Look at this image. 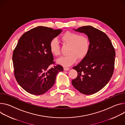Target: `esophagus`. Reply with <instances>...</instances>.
I'll use <instances>...</instances> for the list:
<instances>
[{
  "label": "esophagus",
  "mask_w": 125,
  "mask_h": 125,
  "mask_svg": "<svg viewBox=\"0 0 125 125\" xmlns=\"http://www.w3.org/2000/svg\"><path fill=\"white\" fill-rule=\"evenodd\" d=\"M63 70L64 71H69L70 70V68L69 67H63Z\"/></svg>",
  "instance_id": "1"
}]
</instances>
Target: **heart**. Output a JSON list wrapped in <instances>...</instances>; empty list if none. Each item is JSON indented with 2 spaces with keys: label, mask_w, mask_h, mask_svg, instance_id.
Returning a JSON list of instances; mask_svg holds the SVG:
<instances>
[{
  "label": "heart",
  "mask_w": 125,
  "mask_h": 125,
  "mask_svg": "<svg viewBox=\"0 0 125 125\" xmlns=\"http://www.w3.org/2000/svg\"><path fill=\"white\" fill-rule=\"evenodd\" d=\"M63 43L69 45L67 53V55L57 60V62L62 65L70 66L75 62L78 58L83 59L87 55L90 43L88 38L84 35H79L77 33L67 31L61 37ZM50 52L54 56H59L61 54L58 42L56 39H52L50 43Z\"/></svg>",
  "instance_id": "obj_1"
}]
</instances>
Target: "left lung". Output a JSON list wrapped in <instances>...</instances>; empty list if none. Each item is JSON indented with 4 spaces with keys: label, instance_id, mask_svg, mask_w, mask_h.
<instances>
[{
    "label": "left lung",
    "instance_id": "1",
    "mask_svg": "<svg viewBox=\"0 0 125 125\" xmlns=\"http://www.w3.org/2000/svg\"><path fill=\"white\" fill-rule=\"evenodd\" d=\"M73 30L87 35L90 46L87 55L73 67L77 72V76L72 80V84L82 94H93L102 89L111 78L115 51L107 35L92 26Z\"/></svg>",
    "mask_w": 125,
    "mask_h": 125
}]
</instances>
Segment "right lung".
Listing matches in <instances>:
<instances>
[{"label": "right lung", "mask_w": 125, "mask_h": 125, "mask_svg": "<svg viewBox=\"0 0 125 125\" xmlns=\"http://www.w3.org/2000/svg\"><path fill=\"white\" fill-rule=\"evenodd\" d=\"M61 29L38 26L25 33L13 51L12 61L15 78L20 86L30 94H44L54 84L59 72L63 68L54 63L50 52V42Z\"/></svg>", "instance_id": "add662e5"}]
</instances>
